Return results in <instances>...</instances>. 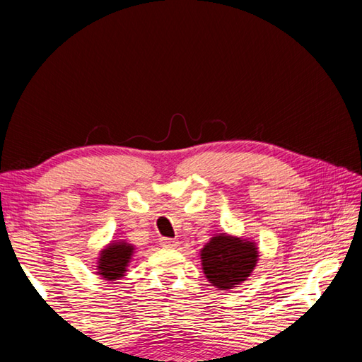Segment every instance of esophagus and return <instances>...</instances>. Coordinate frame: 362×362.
<instances>
[{
	"instance_id": "obj_1",
	"label": "esophagus",
	"mask_w": 362,
	"mask_h": 362,
	"mask_svg": "<svg viewBox=\"0 0 362 362\" xmlns=\"http://www.w3.org/2000/svg\"><path fill=\"white\" fill-rule=\"evenodd\" d=\"M161 246L164 247H174L177 246L175 240H170V238H161Z\"/></svg>"
}]
</instances>
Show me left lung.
I'll return each mask as SVG.
<instances>
[{"label": "left lung", "instance_id": "left-lung-1", "mask_svg": "<svg viewBox=\"0 0 362 362\" xmlns=\"http://www.w3.org/2000/svg\"><path fill=\"white\" fill-rule=\"evenodd\" d=\"M259 260L255 243L222 233L201 249L206 278L218 289H233L246 281Z\"/></svg>", "mask_w": 362, "mask_h": 362}]
</instances>
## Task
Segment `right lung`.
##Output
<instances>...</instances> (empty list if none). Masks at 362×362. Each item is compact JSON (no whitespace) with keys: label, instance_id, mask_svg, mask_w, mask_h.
I'll use <instances>...</instances> for the list:
<instances>
[{"label":"right lung","instance_id":"add662e5","mask_svg":"<svg viewBox=\"0 0 362 362\" xmlns=\"http://www.w3.org/2000/svg\"><path fill=\"white\" fill-rule=\"evenodd\" d=\"M134 254V246L124 241L112 243L107 249L100 252L99 260H97V269L100 276L107 281H115L124 276L127 272V263L131 262Z\"/></svg>","mask_w":362,"mask_h":362}]
</instances>
